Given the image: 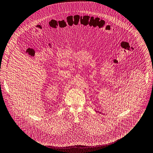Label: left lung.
<instances>
[{"label":"left lung","instance_id":"8db88e82","mask_svg":"<svg viewBox=\"0 0 153 153\" xmlns=\"http://www.w3.org/2000/svg\"><path fill=\"white\" fill-rule=\"evenodd\" d=\"M96 112H97V111H96Z\"/></svg>","mask_w":153,"mask_h":153}]
</instances>
